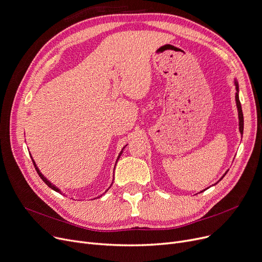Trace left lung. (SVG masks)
I'll return each mask as SVG.
<instances>
[{
  "mask_svg": "<svg viewBox=\"0 0 262 262\" xmlns=\"http://www.w3.org/2000/svg\"><path fill=\"white\" fill-rule=\"evenodd\" d=\"M236 86H237V91L239 90V87H238V84L236 82ZM236 102H237V107H238V113H239V129H240V133L241 135H243V126H244V121H243V113H242V107H241V103H240V100H239V95H238V92L236 93ZM225 176V175H224ZM223 178V177H222ZM221 181V180H220Z\"/></svg>",
  "mask_w": 262,
  "mask_h": 262,
  "instance_id": "left-lung-1",
  "label": "left lung"
}]
</instances>
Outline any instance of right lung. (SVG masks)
Listing matches in <instances>:
<instances>
[{"label": "right lung", "instance_id": "1", "mask_svg": "<svg viewBox=\"0 0 262 262\" xmlns=\"http://www.w3.org/2000/svg\"><path fill=\"white\" fill-rule=\"evenodd\" d=\"M122 152H123V149L121 150V153H120V155H119L118 159H119V158H120V156L122 155ZM32 160H33V159H32ZM117 161H118V160H117ZM33 163H34V167H35V169H36V171H37L38 175L40 176V178H41V180H42V181H43V182H45V183H46V184H47V185H48V186H49L50 188H52L53 190H55V191H56V192H59V189H58L57 187H55V186H54L53 184H51V183H50V182H49V181L47 180V178H46V177H45V176H43L42 174H41V173H40V171H39V169L37 168V166H36V163H35V161H34V160H33Z\"/></svg>", "mask_w": 262, "mask_h": 262}]
</instances>
